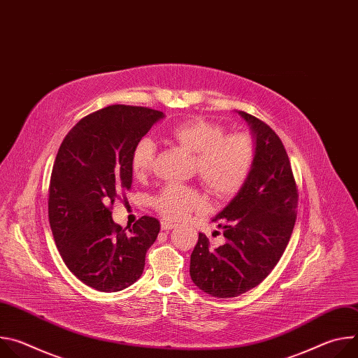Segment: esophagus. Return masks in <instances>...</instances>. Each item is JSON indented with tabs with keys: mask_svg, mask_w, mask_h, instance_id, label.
I'll list each match as a JSON object with an SVG mask.
<instances>
[{
	"mask_svg": "<svg viewBox=\"0 0 358 358\" xmlns=\"http://www.w3.org/2000/svg\"><path fill=\"white\" fill-rule=\"evenodd\" d=\"M173 228H176V224H173V222H170V221H162V229L163 231H170V229H173Z\"/></svg>",
	"mask_w": 358,
	"mask_h": 358,
	"instance_id": "esophagus-1",
	"label": "esophagus"
}]
</instances>
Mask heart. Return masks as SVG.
<instances>
[{
    "label": "heart",
    "mask_w": 358,
    "mask_h": 358,
    "mask_svg": "<svg viewBox=\"0 0 358 358\" xmlns=\"http://www.w3.org/2000/svg\"><path fill=\"white\" fill-rule=\"evenodd\" d=\"M170 137L195 156V171L210 194L217 198L234 195L245 182L253 163V141L248 134H229L206 119H188L173 126ZM156 157V144L141 138L131 152V171L134 177L150 174ZM156 210L171 221L182 220L194 210L202 207V198L196 189L170 184L155 198Z\"/></svg>",
    "instance_id": "obj_1"
}]
</instances>
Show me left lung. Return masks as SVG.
I'll return each mask as SVG.
<instances>
[{"mask_svg":"<svg viewBox=\"0 0 358 358\" xmlns=\"http://www.w3.org/2000/svg\"><path fill=\"white\" fill-rule=\"evenodd\" d=\"M236 113L250 129L253 163L236 195L211 218L224 231L225 242L213 249L199 234L189 262L195 286L221 299L248 292L272 272L290 239L297 207L296 182L280 138L259 119Z\"/></svg>","mask_w":358,"mask_h":358,"instance_id":"8db88e82","label":"left lung"}]
</instances>
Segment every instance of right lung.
Masks as SVG:
<instances>
[{"label":"right lung","mask_w":358,"mask_h":358,"mask_svg":"<svg viewBox=\"0 0 358 358\" xmlns=\"http://www.w3.org/2000/svg\"><path fill=\"white\" fill-rule=\"evenodd\" d=\"M166 115L113 105L73 126L64 138L49 184L48 215L68 269L99 292H120L140 279L159 220L141 217L126 231L110 206L131 187V152Z\"/></svg>","instance_id":"add662e5"}]
</instances>
